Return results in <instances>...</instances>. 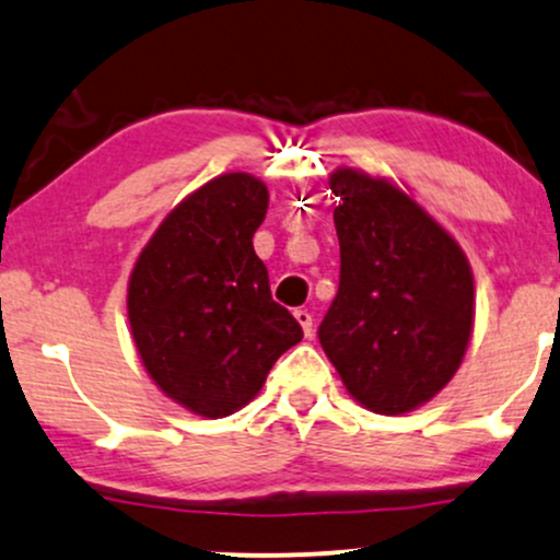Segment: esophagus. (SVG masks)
Returning a JSON list of instances; mask_svg holds the SVG:
<instances>
[{
    "label": "esophagus",
    "mask_w": 560,
    "mask_h": 560,
    "mask_svg": "<svg viewBox=\"0 0 560 560\" xmlns=\"http://www.w3.org/2000/svg\"><path fill=\"white\" fill-rule=\"evenodd\" d=\"M293 317L299 319L301 330H304L306 338H312V330H314V319H312V312H306V308H295Z\"/></svg>",
    "instance_id": "obj_1"
}]
</instances>
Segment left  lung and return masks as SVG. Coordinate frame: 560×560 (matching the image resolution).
Listing matches in <instances>:
<instances>
[{
  "instance_id": "1",
  "label": "left lung",
  "mask_w": 560,
  "mask_h": 560,
  "mask_svg": "<svg viewBox=\"0 0 560 560\" xmlns=\"http://www.w3.org/2000/svg\"><path fill=\"white\" fill-rule=\"evenodd\" d=\"M340 285L319 343L346 390L385 417L435 398L475 327V278L440 222L385 177L338 167Z\"/></svg>"
}]
</instances>
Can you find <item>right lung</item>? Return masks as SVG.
I'll return each instance as SVG.
<instances>
[{
	"mask_svg": "<svg viewBox=\"0 0 560 560\" xmlns=\"http://www.w3.org/2000/svg\"><path fill=\"white\" fill-rule=\"evenodd\" d=\"M267 203V186L248 173L203 183L164 217L130 272L138 357L164 396L199 417L243 409L304 338L254 252Z\"/></svg>",
	"mask_w": 560,
	"mask_h": 560,
	"instance_id": "1",
	"label": "right lung"
}]
</instances>
